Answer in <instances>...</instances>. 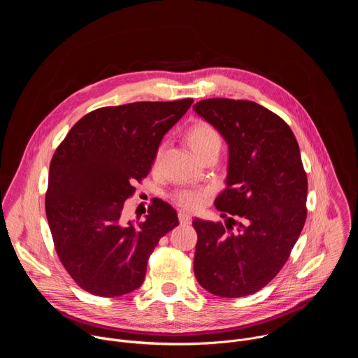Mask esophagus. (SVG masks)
Returning a JSON list of instances; mask_svg holds the SVG:
<instances>
[{"label": "esophagus", "instance_id": "esophagus-1", "mask_svg": "<svg viewBox=\"0 0 358 358\" xmlns=\"http://www.w3.org/2000/svg\"><path fill=\"white\" fill-rule=\"evenodd\" d=\"M178 220H180L181 225H187V224L191 222V215L188 213H185V211H180L178 213Z\"/></svg>", "mask_w": 358, "mask_h": 358}]
</instances>
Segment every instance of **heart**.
I'll return each mask as SVG.
<instances>
[{"label": "heart", "instance_id": "heart-1", "mask_svg": "<svg viewBox=\"0 0 358 358\" xmlns=\"http://www.w3.org/2000/svg\"><path fill=\"white\" fill-rule=\"evenodd\" d=\"M187 141L195 155L202 159L211 151L221 148L222 138L220 131L206 120H198L191 124L187 130ZM163 156V145H160L152 157V167H159ZM211 191L210 188H185L178 189L173 194V199L178 207L188 211H195L201 208L208 199Z\"/></svg>", "mask_w": 358, "mask_h": 358}]
</instances>
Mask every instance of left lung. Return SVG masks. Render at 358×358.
I'll return each mask as SVG.
<instances>
[{"instance_id": "obj_1", "label": "left lung", "mask_w": 358, "mask_h": 358, "mask_svg": "<svg viewBox=\"0 0 358 358\" xmlns=\"http://www.w3.org/2000/svg\"><path fill=\"white\" fill-rule=\"evenodd\" d=\"M192 109L229 145L227 188L215 207L224 218L232 215L225 225L192 221L194 273L215 296L253 294L285 266L308 217L299 144L282 117L250 100L214 97ZM232 224L240 228L234 231Z\"/></svg>"}]
</instances>
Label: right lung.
<instances>
[{
	"instance_id": "right-lung-1",
	"label": "right lung",
	"mask_w": 358,
	"mask_h": 358,
	"mask_svg": "<svg viewBox=\"0 0 358 358\" xmlns=\"http://www.w3.org/2000/svg\"><path fill=\"white\" fill-rule=\"evenodd\" d=\"M192 99L134 101L85 115L49 166L45 213L58 258L83 290L116 297L144 280L160 238L178 225L176 210L152 198L145 220L124 224V201L148 176L163 136Z\"/></svg>"
}]
</instances>
